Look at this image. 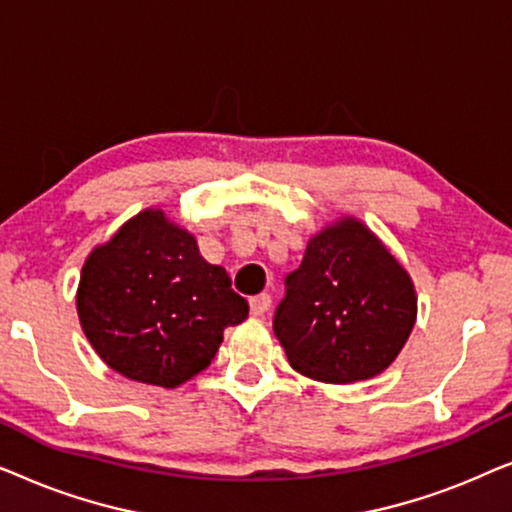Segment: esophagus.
<instances>
[{
  "label": "esophagus",
  "instance_id": "obj_1",
  "mask_svg": "<svg viewBox=\"0 0 512 512\" xmlns=\"http://www.w3.org/2000/svg\"><path fill=\"white\" fill-rule=\"evenodd\" d=\"M270 296L268 293H261V296H254L249 300V307H251V314H254V317H263L265 312L270 310Z\"/></svg>",
  "mask_w": 512,
  "mask_h": 512
}]
</instances>
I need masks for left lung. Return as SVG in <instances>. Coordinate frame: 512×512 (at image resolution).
I'll use <instances>...</instances> for the list:
<instances>
[{
  "instance_id": "1",
  "label": "left lung",
  "mask_w": 512,
  "mask_h": 512,
  "mask_svg": "<svg viewBox=\"0 0 512 512\" xmlns=\"http://www.w3.org/2000/svg\"><path fill=\"white\" fill-rule=\"evenodd\" d=\"M286 286L272 328L291 368L317 382L352 384L384 373L417 321L410 272L349 214L307 240Z\"/></svg>"
}]
</instances>
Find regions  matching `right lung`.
I'll return each mask as SVG.
<instances>
[{
  "label": "right lung",
  "instance_id": "add662e5",
  "mask_svg": "<svg viewBox=\"0 0 512 512\" xmlns=\"http://www.w3.org/2000/svg\"><path fill=\"white\" fill-rule=\"evenodd\" d=\"M76 312L97 356L128 380L174 389L202 373L223 331L249 317L221 265L163 209L132 216L90 251Z\"/></svg>",
  "mask_w": 512,
  "mask_h": 512
}]
</instances>
